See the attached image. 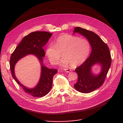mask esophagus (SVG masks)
<instances>
[{
  "mask_svg": "<svg viewBox=\"0 0 123 123\" xmlns=\"http://www.w3.org/2000/svg\"><path fill=\"white\" fill-rule=\"evenodd\" d=\"M64 70H65V71L66 72H70V70L68 69H64Z\"/></svg>",
  "mask_w": 123,
  "mask_h": 123,
  "instance_id": "esophagus-1",
  "label": "esophagus"
}]
</instances>
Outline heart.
I'll return each instance as SVG.
<instances>
[{"label":"heart","instance_id":"heart-1","mask_svg":"<svg viewBox=\"0 0 123 123\" xmlns=\"http://www.w3.org/2000/svg\"><path fill=\"white\" fill-rule=\"evenodd\" d=\"M90 51V45L88 40L79 36L64 35L59 36L50 44L46 50V54L50 62L56 64L60 58L61 65L67 66L70 64L72 67H77L83 63L87 58Z\"/></svg>","mask_w":123,"mask_h":123}]
</instances>
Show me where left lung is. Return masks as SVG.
<instances>
[{
	"mask_svg": "<svg viewBox=\"0 0 123 123\" xmlns=\"http://www.w3.org/2000/svg\"><path fill=\"white\" fill-rule=\"evenodd\" d=\"M79 33L85 36L90 43L92 51L88 59L75 69L78 81L74 88L81 93H90L100 87L105 81L110 67L111 57L107 44L95 33L80 27L74 28L73 34ZM96 64L102 67L100 73L95 75L92 72V67Z\"/></svg>",
	"mask_w": 123,
	"mask_h": 123,
	"instance_id": "8db88e82",
	"label": "left lung"
}]
</instances>
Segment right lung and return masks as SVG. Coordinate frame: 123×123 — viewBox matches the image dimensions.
Returning <instances> with one entry per match:
<instances>
[{
  "label": "right lung",
  "mask_w": 123,
  "mask_h": 123,
  "mask_svg": "<svg viewBox=\"0 0 123 123\" xmlns=\"http://www.w3.org/2000/svg\"><path fill=\"white\" fill-rule=\"evenodd\" d=\"M52 34L45 31L32 32L25 36L12 53L10 68L12 76L24 90L34 97H42L47 95L52 87L53 77L58 72L56 69H49L43 64V57L45 53L43 47L49 41ZM28 54H33L38 58L41 65L40 80L35 88L29 89L24 86L18 80L14 73V66L18 61Z\"/></svg>",
  "instance_id": "add662e5"
}]
</instances>
